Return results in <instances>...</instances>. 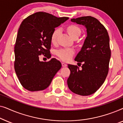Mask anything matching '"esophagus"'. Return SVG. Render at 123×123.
<instances>
[{
    "mask_svg": "<svg viewBox=\"0 0 123 123\" xmlns=\"http://www.w3.org/2000/svg\"><path fill=\"white\" fill-rule=\"evenodd\" d=\"M62 67H67V64H65V63H62Z\"/></svg>",
    "mask_w": 123,
    "mask_h": 123,
    "instance_id": "obj_1",
    "label": "esophagus"
}]
</instances>
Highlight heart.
Wrapping results in <instances>:
<instances>
[{
    "label": "heart",
    "mask_w": 123,
    "mask_h": 123,
    "mask_svg": "<svg viewBox=\"0 0 123 123\" xmlns=\"http://www.w3.org/2000/svg\"><path fill=\"white\" fill-rule=\"evenodd\" d=\"M67 31L70 35V36L74 38L76 36H80L81 33V30L76 25L71 24L68 26L67 28ZM60 28H56L54 30L51 35V42L52 43H55L56 41L59 33L60 32ZM74 54V50L73 49H62L56 51V55L60 59L63 61L67 62L69 60Z\"/></svg>",
    "instance_id": "b5f03b06"
}]
</instances>
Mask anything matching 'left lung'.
Segmentation results:
<instances>
[{
	"mask_svg": "<svg viewBox=\"0 0 123 123\" xmlns=\"http://www.w3.org/2000/svg\"><path fill=\"white\" fill-rule=\"evenodd\" d=\"M71 21L84 25L87 35L81 50L75 58V61L80 63V65L83 63L82 68L68 65L70 74L67 84L73 93L88 96L100 88L108 74L111 57L109 36L104 25L93 17L72 18Z\"/></svg>",
	"mask_w": 123,
	"mask_h": 123,
	"instance_id": "obj_1",
	"label": "left lung"
}]
</instances>
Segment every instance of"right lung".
<instances>
[{
	"mask_svg": "<svg viewBox=\"0 0 123 123\" xmlns=\"http://www.w3.org/2000/svg\"><path fill=\"white\" fill-rule=\"evenodd\" d=\"M38 12L23 20L18 29L14 45V69L21 85L30 91L46 89L61 68L55 58L40 62L43 54L51 58V35L55 27L68 19Z\"/></svg>",
	"mask_w": 123,
	"mask_h": 123,
	"instance_id": "1",
	"label": "right lung"
}]
</instances>
